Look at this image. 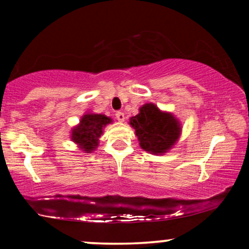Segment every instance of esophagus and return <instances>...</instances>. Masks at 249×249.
Instances as JSON below:
<instances>
[{"label":"esophagus","instance_id":"obj_1","mask_svg":"<svg viewBox=\"0 0 249 249\" xmlns=\"http://www.w3.org/2000/svg\"><path fill=\"white\" fill-rule=\"evenodd\" d=\"M116 118H117V121L124 122L125 121V115L123 112H121V111H118V112L116 113Z\"/></svg>","mask_w":249,"mask_h":249}]
</instances>
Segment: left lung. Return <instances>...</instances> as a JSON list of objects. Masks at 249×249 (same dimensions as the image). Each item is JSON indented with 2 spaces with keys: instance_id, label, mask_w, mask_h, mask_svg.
Here are the masks:
<instances>
[{
  "instance_id": "1",
  "label": "left lung",
  "mask_w": 249,
  "mask_h": 249,
  "mask_svg": "<svg viewBox=\"0 0 249 249\" xmlns=\"http://www.w3.org/2000/svg\"><path fill=\"white\" fill-rule=\"evenodd\" d=\"M130 124L136 130L142 148L154 154L170 150L180 134L179 122L151 103L139 108V113L130 119Z\"/></svg>"
}]
</instances>
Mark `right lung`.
I'll return each mask as SVG.
<instances>
[{
    "label": "right lung",
    "mask_w": 249,
    "mask_h": 249,
    "mask_svg": "<svg viewBox=\"0 0 249 249\" xmlns=\"http://www.w3.org/2000/svg\"><path fill=\"white\" fill-rule=\"evenodd\" d=\"M111 123V118L104 115L87 113L82 117L81 123L73 127L71 139L79 145L83 151L89 153L98 146V139L103 133V127Z\"/></svg>",
    "instance_id": "1"
}]
</instances>
